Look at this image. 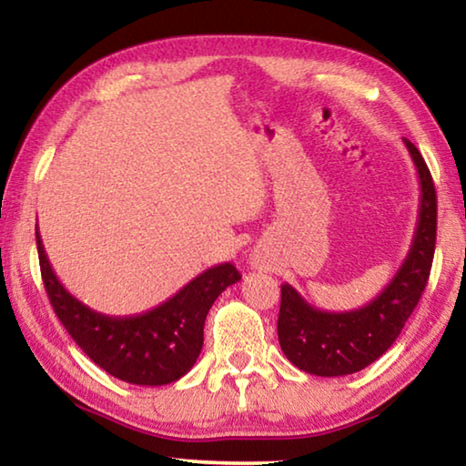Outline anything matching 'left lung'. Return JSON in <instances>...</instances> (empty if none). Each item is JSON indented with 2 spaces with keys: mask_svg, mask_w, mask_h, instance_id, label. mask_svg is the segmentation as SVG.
I'll return each mask as SVG.
<instances>
[{
  "mask_svg": "<svg viewBox=\"0 0 466 466\" xmlns=\"http://www.w3.org/2000/svg\"><path fill=\"white\" fill-rule=\"evenodd\" d=\"M403 141L420 178V211L405 261L386 288L361 309L327 312L306 302L289 283L281 286L279 345L302 372L333 378L372 364L397 341L428 286L436 248V188L420 149Z\"/></svg>",
  "mask_w": 466,
  "mask_h": 466,
  "instance_id": "obj_1",
  "label": "left lung"
}]
</instances>
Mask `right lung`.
Here are the masks:
<instances>
[{
	"label": "right lung",
	"mask_w": 466,
	"mask_h": 466,
	"mask_svg": "<svg viewBox=\"0 0 466 466\" xmlns=\"http://www.w3.org/2000/svg\"><path fill=\"white\" fill-rule=\"evenodd\" d=\"M38 261L45 289L61 325L94 364L123 382L164 386L183 378L199 358L203 325L211 304L240 281L232 263L197 275L156 309L133 317H108L69 294L46 258L36 228Z\"/></svg>",
	"instance_id": "add662e5"
}]
</instances>
